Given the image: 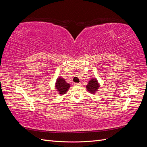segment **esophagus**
Here are the masks:
<instances>
[{
	"label": "esophagus",
	"mask_w": 147,
	"mask_h": 147,
	"mask_svg": "<svg viewBox=\"0 0 147 147\" xmlns=\"http://www.w3.org/2000/svg\"><path fill=\"white\" fill-rule=\"evenodd\" d=\"M74 85L75 86H81V83H74Z\"/></svg>",
	"instance_id": "1"
}]
</instances>
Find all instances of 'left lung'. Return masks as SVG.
<instances>
[{"instance_id":"8db88e82","label":"left lung","mask_w":147,"mask_h":147,"mask_svg":"<svg viewBox=\"0 0 147 147\" xmlns=\"http://www.w3.org/2000/svg\"><path fill=\"white\" fill-rule=\"evenodd\" d=\"M100 86V84L97 80V78L94 77L90 79L86 86V88L88 92L91 93V94H94L98 91Z\"/></svg>"}]
</instances>
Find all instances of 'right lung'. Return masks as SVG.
<instances>
[{"label": "right lung", "mask_w": 147, "mask_h": 147, "mask_svg": "<svg viewBox=\"0 0 147 147\" xmlns=\"http://www.w3.org/2000/svg\"><path fill=\"white\" fill-rule=\"evenodd\" d=\"M55 88L56 89V91H57V93L59 95L63 96L66 94V92L68 91L70 88V84L67 83L64 78L58 77L56 80Z\"/></svg>", "instance_id": "1"}]
</instances>
